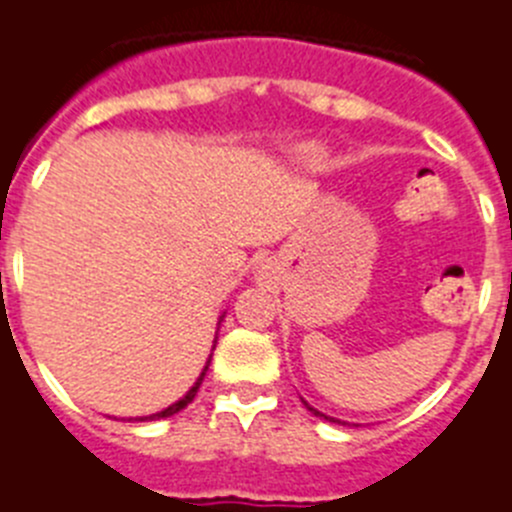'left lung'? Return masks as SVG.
<instances>
[{
    "label": "left lung",
    "mask_w": 512,
    "mask_h": 512,
    "mask_svg": "<svg viewBox=\"0 0 512 512\" xmlns=\"http://www.w3.org/2000/svg\"><path fill=\"white\" fill-rule=\"evenodd\" d=\"M301 402H304V399H301ZM304 404H306V410H309L314 417H322V420H330V422H340V420H335V417H330V415H324V412L314 410V407H311L309 402H304ZM342 425H345V422H342Z\"/></svg>",
    "instance_id": "1"
}]
</instances>
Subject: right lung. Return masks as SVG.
Listing matches in <instances>:
<instances>
[{
  "label": "right lung",
  "instance_id": "right-lung-1",
  "mask_svg": "<svg viewBox=\"0 0 512 512\" xmlns=\"http://www.w3.org/2000/svg\"><path fill=\"white\" fill-rule=\"evenodd\" d=\"M221 319H224V314H221ZM221 319H219V322H221ZM213 348H216V345H213ZM208 363H211V358H208V361H206V366H203L201 376H198V379H195V384L190 386V389H188V394H185V397H180V399H177L175 404H170V407H167V410H162V412H154V415H146V417H128V420H139V422H149V420H162V417H172V415H177V412H180V410H185V407H188V404L193 402V399H195V394H198V389H201L203 379H206Z\"/></svg>",
  "mask_w": 512,
  "mask_h": 512
}]
</instances>
